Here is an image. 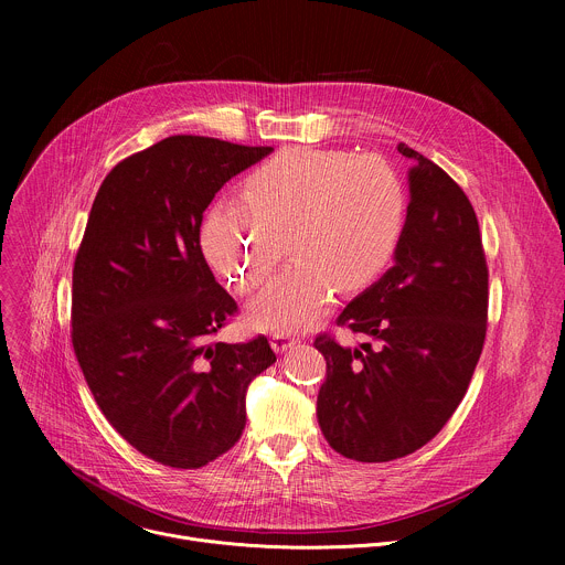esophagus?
Here are the masks:
<instances>
[{
	"mask_svg": "<svg viewBox=\"0 0 565 565\" xmlns=\"http://www.w3.org/2000/svg\"><path fill=\"white\" fill-rule=\"evenodd\" d=\"M297 344H299V338L288 335V333H275V335L270 338V347H273L275 353H284V351H288V349H292V347H297Z\"/></svg>",
	"mask_w": 565,
	"mask_h": 565,
	"instance_id": "esophagus-1",
	"label": "esophagus"
}]
</instances>
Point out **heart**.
<instances>
[{
    "label": "heart",
    "mask_w": 565,
    "mask_h": 565,
    "mask_svg": "<svg viewBox=\"0 0 565 565\" xmlns=\"http://www.w3.org/2000/svg\"><path fill=\"white\" fill-rule=\"evenodd\" d=\"M407 216V183L382 156L288 147L246 179L244 199L210 207L201 246L234 290L250 292L273 264L275 232H286L295 259L248 317L262 331L295 333L329 310L335 290L358 292L391 266Z\"/></svg>",
    "instance_id": "1"
}]
</instances>
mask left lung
<instances>
[{
    "mask_svg": "<svg viewBox=\"0 0 565 565\" xmlns=\"http://www.w3.org/2000/svg\"><path fill=\"white\" fill-rule=\"evenodd\" d=\"M409 216L393 266L338 317L375 342L355 349L317 335L327 380L317 420L358 462H386L427 445L467 393L488 331V262L476 212L458 183L405 142Z\"/></svg>",
    "mask_w": 565,
    "mask_h": 565,
    "instance_id": "8db88e82",
    "label": "left lung"
}]
</instances>
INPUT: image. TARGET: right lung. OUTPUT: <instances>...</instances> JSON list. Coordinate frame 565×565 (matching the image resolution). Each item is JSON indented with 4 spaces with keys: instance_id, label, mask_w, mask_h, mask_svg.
Instances as JSON below:
<instances>
[{
    "instance_id": "right-lung-1",
    "label": "right lung",
    "mask_w": 565,
    "mask_h": 565,
    "mask_svg": "<svg viewBox=\"0 0 565 565\" xmlns=\"http://www.w3.org/2000/svg\"><path fill=\"white\" fill-rule=\"evenodd\" d=\"M273 147L170 136L103 181L73 266V351L111 427L147 458L196 469L241 438L264 335H214L236 312L203 250L214 194Z\"/></svg>"
}]
</instances>
